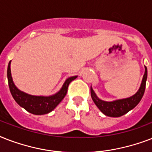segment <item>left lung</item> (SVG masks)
Instances as JSON below:
<instances>
[{"label": "left lung", "mask_w": 152, "mask_h": 152, "mask_svg": "<svg viewBox=\"0 0 152 152\" xmlns=\"http://www.w3.org/2000/svg\"><path fill=\"white\" fill-rule=\"evenodd\" d=\"M147 77H148V70H147V67L145 66V72L142 80L140 88L133 96L128 99L116 100L113 102L102 101L96 96L91 88V95L95 105L105 115L113 117V118L121 117L132 110L140 102L145 91Z\"/></svg>", "instance_id": "left-lung-1"}]
</instances>
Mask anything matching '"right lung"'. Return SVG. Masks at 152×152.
<instances>
[{
    "label": "right lung",
    "mask_w": 152,
    "mask_h": 152,
    "mask_svg": "<svg viewBox=\"0 0 152 152\" xmlns=\"http://www.w3.org/2000/svg\"><path fill=\"white\" fill-rule=\"evenodd\" d=\"M10 64L11 61H9L8 65L7 76H8V86H9L10 92L12 95L13 99L20 106H22L23 108H24L29 113L36 114V115L46 114V113L51 112L66 95L69 83L77 77L76 76L67 79L62 86L61 89L55 95L49 96V97L34 96V95H27L26 93L20 91L15 87L12 81V75H11Z\"/></svg>",
    "instance_id": "add662e5"
}]
</instances>
